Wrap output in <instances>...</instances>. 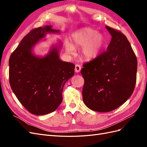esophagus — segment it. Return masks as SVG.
Listing matches in <instances>:
<instances>
[{"label":"esophagus","instance_id":"34e87169","mask_svg":"<svg viewBox=\"0 0 147 147\" xmlns=\"http://www.w3.org/2000/svg\"><path fill=\"white\" fill-rule=\"evenodd\" d=\"M82 69V67H80V65H78V64H76L75 65V72L78 73L80 72V70Z\"/></svg>","mask_w":147,"mask_h":147}]
</instances>
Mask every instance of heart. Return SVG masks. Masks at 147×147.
Here are the masks:
<instances>
[{"label": "heart", "mask_w": 147, "mask_h": 147, "mask_svg": "<svg viewBox=\"0 0 147 147\" xmlns=\"http://www.w3.org/2000/svg\"><path fill=\"white\" fill-rule=\"evenodd\" d=\"M72 44L67 41L65 43L66 52L73 54L75 48L82 47V55L84 59L91 60L99 56L105 45L103 34L94 29L85 27L79 29L72 34Z\"/></svg>", "instance_id": "b5f03b06"}]
</instances>
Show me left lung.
Listing matches in <instances>:
<instances>
[{
  "instance_id": "1",
  "label": "left lung",
  "mask_w": 147,
  "mask_h": 147,
  "mask_svg": "<svg viewBox=\"0 0 147 147\" xmlns=\"http://www.w3.org/2000/svg\"><path fill=\"white\" fill-rule=\"evenodd\" d=\"M112 36L105 52L83 64L84 80L82 94L90 109L108 112L117 109L134 91L137 61L126 37L119 31L105 26Z\"/></svg>"
}]
</instances>
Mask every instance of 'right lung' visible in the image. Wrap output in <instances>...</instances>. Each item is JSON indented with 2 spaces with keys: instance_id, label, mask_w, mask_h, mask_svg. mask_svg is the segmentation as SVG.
I'll return each mask as SVG.
<instances>
[{
  "instance_id": "add662e5",
  "label": "right lung",
  "mask_w": 147,
  "mask_h": 147,
  "mask_svg": "<svg viewBox=\"0 0 147 147\" xmlns=\"http://www.w3.org/2000/svg\"><path fill=\"white\" fill-rule=\"evenodd\" d=\"M47 34H60V30L48 25L32 30L9 59L11 90L24 107L36 115L48 114L58 108L64 84L74 75L75 65L59 58L61 41L44 56L33 53L34 47Z\"/></svg>"
}]
</instances>
